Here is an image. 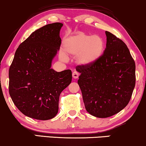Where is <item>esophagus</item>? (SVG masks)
<instances>
[{
	"mask_svg": "<svg viewBox=\"0 0 146 146\" xmlns=\"http://www.w3.org/2000/svg\"><path fill=\"white\" fill-rule=\"evenodd\" d=\"M72 75H73V78L74 79H78L80 74H79V73L77 71H74L73 73V74H72Z\"/></svg>",
	"mask_w": 146,
	"mask_h": 146,
	"instance_id": "obj_1",
	"label": "esophagus"
}]
</instances>
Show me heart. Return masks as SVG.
Here are the masks:
<instances>
[{
  "mask_svg": "<svg viewBox=\"0 0 146 146\" xmlns=\"http://www.w3.org/2000/svg\"><path fill=\"white\" fill-rule=\"evenodd\" d=\"M64 51L68 56H77V61L83 66L96 62L101 58L105 48V42L99 35L90 36L80 32L64 40ZM60 59L66 60L64 53H60Z\"/></svg>",
  "mask_w": 146,
  "mask_h": 146,
  "instance_id": "1",
  "label": "heart"
}]
</instances>
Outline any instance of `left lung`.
Segmentation results:
<instances>
[{
	"mask_svg": "<svg viewBox=\"0 0 146 146\" xmlns=\"http://www.w3.org/2000/svg\"><path fill=\"white\" fill-rule=\"evenodd\" d=\"M106 48L96 62L79 65L78 83L86 111L106 118L128 105L135 86V62L126 44L106 31Z\"/></svg>",
	"mask_w": 146,
	"mask_h": 146,
	"instance_id": "1",
	"label": "left lung"
}]
</instances>
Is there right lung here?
Instances as JSON below:
<instances>
[{
	"label": "right lung",
	"instance_id": "add662e5",
	"mask_svg": "<svg viewBox=\"0 0 146 146\" xmlns=\"http://www.w3.org/2000/svg\"><path fill=\"white\" fill-rule=\"evenodd\" d=\"M62 23L36 30L19 45L9 70V92L18 109L39 120L53 118L62 91L71 82L72 72H57L51 62L60 50Z\"/></svg>",
	"mask_w": 146,
	"mask_h": 146
}]
</instances>
